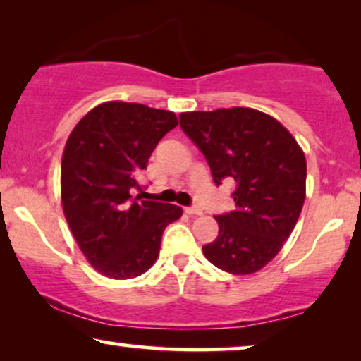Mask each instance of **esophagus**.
<instances>
[{
	"mask_svg": "<svg viewBox=\"0 0 361 361\" xmlns=\"http://www.w3.org/2000/svg\"><path fill=\"white\" fill-rule=\"evenodd\" d=\"M184 210L189 215H202V209H199V207H185Z\"/></svg>",
	"mask_w": 361,
	"mask_h": 361,
	"instance_id": "1",
	"label": "esophagus"
}]
</instances>
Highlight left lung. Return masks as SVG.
<instances>
[{
	"mask_svg": "<svg viewBox=\"0 0 361 361\" xmlns=\"http://www.w3.org/2000/svg\"><path fill=\"white\" fill-rule=\"evenodd\" d=\"M180 128L209 162L216 185L235 182V210L216 215L205 258L231 274L264 268L293 233L305 199V156L273 116L253 108L180 113Z\"/></svg>",
	"mask_w": 361,
	"mask_h": 361,
	"instance_id": "left-lung-1",
	"label": "left lung"
}]
</instances>
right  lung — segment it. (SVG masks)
<instances>
[{"label":"right lung","mask_w":361,"mask_h":361,"mask_svg":"<svg viewBox=\"0 0 361 361\" xmlns=\"http://www.w3.org/2000/svg\"><path fill=\"white\" fill-rule=\"evenodd\" d=\"M172 111L106 102L87 113L66 142L61 167L63 215L98 273L131 279L154 264L162 231L180 219L172 204L141 200L137 176L177 126Z\"/></svg>","instance_id":"1"}]
</instances>
